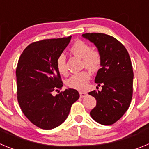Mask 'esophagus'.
<instances>
[{
	"label": "esophagus",
	"mask_w": 149,
	"mask_h": 149,
	"mask_svg": "<svg viewBox=\"0 0 149 149\" xmlns=\"http://www.w3.org/2000/svg\"><path fill=\"white\" fill-rule=\"evenodd\" d=\"M87 95V93H85V92H80V96H81V98H84V97H86Z\"/></svg>",
	"instance_id": "esophagus-1"
}]
</instances>
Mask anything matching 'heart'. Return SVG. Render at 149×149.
<instances>
[{"mask_svg":"<svg viewBox=\"0 0 149 149\" xmlns=\"http://www.w3.org/2000/svg\"><path fill=\"white\" fill-rule=\"evenodd\" d=\"M70 51L73 54L82 58V65L84 67L92 72H97L101 66V55L96 49H91L88 43L82 40H77L71 46ZM56 68L60 74L68 75V68L66 66L65 56L60 54L56 59ZM91 74L88 71L84 70L76 73L68 79L65 82L66 86L72 89L83 91L86 89L89 84Z\"/></svg>","mask_w":149,"mask_h":149,"instance_id":"b5f03b06","label":"heart"}]
</instances>
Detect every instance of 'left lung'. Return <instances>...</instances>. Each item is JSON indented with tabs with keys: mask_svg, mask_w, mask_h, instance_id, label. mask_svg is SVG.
<instances>
[{
	"mask_svg": "<svg viewBox=\"0 0 149 149\" xmlns=\"http://www.w3.org/2000/svg\"><path fill=\"white\" fill-rule=\"evenodd\" d=\"M83 36L94 43L102 60L95 79L102 89L89 93L97 101L90 116L98 123L110 125L122 118L131 104L134 78L131 58L125 47L111 36L91 33Z\"/></svg>",
	"mask_w": 149,
	"mask_h": 149,
	"instance_id": "1",
	"label": "left lung"
}]
</instances>
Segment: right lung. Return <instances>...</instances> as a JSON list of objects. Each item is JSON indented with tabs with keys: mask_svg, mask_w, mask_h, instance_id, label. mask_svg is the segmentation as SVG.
Segmentation results:
<instances>
[{
	"mask_svg": "<svg viewBox=\"0 0 149 149\" xmlns=\"http://www.w3.org/2000/svg\"><path fill=\"white\" fill-rule=\"evenodd\" d=\"M72 36L49 39L29 45L17 65V99L29 121L38 127L50 130L58 127L68 117L72 105L79 98L76 89H62L63 81L56 68V59Z\"/></svg>",
	"mask_w": 149,
	"mask_h": 149,
	"instance_id": "right-lung-1",
	"label": "right lung"
}]
</instances>
